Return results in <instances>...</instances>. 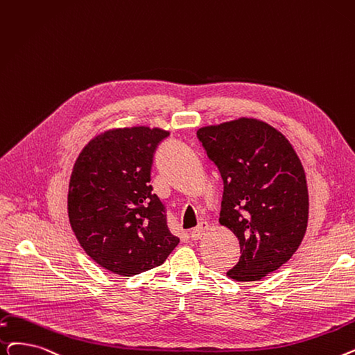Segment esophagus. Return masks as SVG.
<instances>
[{
	"label": "esophagus",
	"instance_id": "esophagus-1",
	"mask_svg": "<svg viewBox=\"0 0 355 355\" xmlns=\"http://www.w3.org/2000/svg\"><path fill=\"white\" fill-rule=\"evenodd\" d=\"M207 230H209V225H207L206 222H202L196 229L191 230V234H190V235H191V239H193V241L202 239V238L206 235Z\"/></svg>",
	"mask_w": 355,
	"mask_h": 355
}]
</instances>
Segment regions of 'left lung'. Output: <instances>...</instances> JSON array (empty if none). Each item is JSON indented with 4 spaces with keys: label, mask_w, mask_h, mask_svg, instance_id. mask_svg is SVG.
<instances>
[{
    "label": "left lung",
    "mask_w": 355,
    "mask_h": 355,
    "mask_svg": "<svg viewBox=\"0 0 355 355\" xmlns=\"http://www.w3.org/2000/svg\"><path fill=\"white\" fill-rule=\"evenodd\" d=\"M223 180L219 223L241 246L238 264L226 274L257 282L279 270L302 243L309 216L303 165L286 136L257 119L197 130Z\"/></svg>",
    "instance_id": "8db88e82"
}]
</instances>
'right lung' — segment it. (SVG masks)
<instances>
[{"instance_id": "1", "label": "right lung", "mask_w": 355, "mask_h": 355, "mask_svg": "<svg viewBox=\"0 0 355 355\" xmlns=\"http://www.w3.org/2000/svg\"><path fill=\"white\" fill-rule=\"evenodd\" d=\"M168 136L159 128L112 129L91 139L75 161L71 227L87 255L114 274L155 268L180 242L149 184L153 153Z\"/></svg>"}]
</instances>
